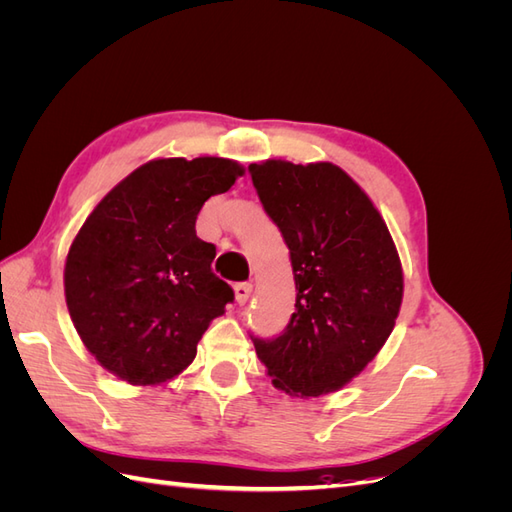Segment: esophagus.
I'll return each instance as SVG.
<instances>
[{"label": "esophagus", "instance_id": "34e87169", "mask_svg": "<svg viewBox=\"0 0 512 512\" xmlns=\"http://www.w3.org/2000/svg\"><path fill=\"white\" fill-rule=\"evenodd\" d=\"M252 294V284L250 282H241V284H235V299L239 305H245L247 299H250Z\"/></svg>", "mask_w": 512, "mask_h": 512}]
</instances>
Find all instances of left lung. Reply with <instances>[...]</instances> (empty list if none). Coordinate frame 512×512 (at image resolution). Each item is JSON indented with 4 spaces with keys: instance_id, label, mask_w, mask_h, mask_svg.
Returning <instances> with one entry per match:
<instances>
[{
    "instance_id": "obj_1",
    "label": "left lung",
    "mask_w": 512,
    "mask_h": 512,
    "mask_svg": "<svg viewBox=\"0 0 512 512\" xmlns=\"http://www.w3.org/2000/svg\"><path fill=\"white\" fill-rule=\"evenodd\" d=\"M262 207L290 250L297 303L288 327L254 339L277 389L335 393L389 339L404 297L399 254L369 196L331 162L250 164Z\"/></svg>"
}]
</instances>
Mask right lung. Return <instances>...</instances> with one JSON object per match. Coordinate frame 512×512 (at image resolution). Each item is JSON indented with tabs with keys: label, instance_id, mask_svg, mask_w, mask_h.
<instances>
[{
	"label": "right lung",
	"instance_id": "add662e5",
	"mask_svg": "<svg viewBox=\"0 0 512 512\" xmlns=\"http://www.w3.org/2000/svg\"><path fill=\"white\" fill-rule=\"evenodd\" d=\"M226 158H160L138 166L91 211L64 269L68 312L96 361L138 386L188 367L209 322L235 299L196 237L205 200L232 188Z\"/></svg>",
	"mask_w": 512,
	"mask_h": 512
}]
</instances>
